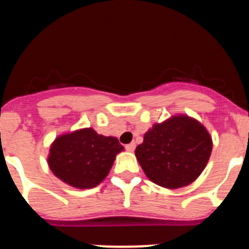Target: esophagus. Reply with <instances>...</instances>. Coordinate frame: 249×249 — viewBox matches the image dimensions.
Wrapping results in <instances>:
<instances>
[{"mask_svg": "<svg viewBox=\"0 0 249 249\" xmlns=\"http://www.w3.org/2000/svg\"><path fill=\"white\" fill-rule=\"evenodd\" d=\"M135 148H136L135 143H129V144H127V146H126V149L128 152H133V151H135Z\"/></svg>", "mask_w": 249, "mask_h": 249, "instance_id": "1", "label": "esophagus"}]
</instances>
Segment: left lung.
Wrapping results in <instances>:
<instances>
[{"instance_id":"1","label":"left lung","mask_w":249,"mask_h":249,"mask_svg":"<svg viewBox=\"0 0 249 249\" xmlns=\"http://www.w3.org/2000/svg\"><path fill=\"white\" fill-rule=\"evenodd\" d=\"M212 152V138L195 118L178 114L156 123L135 153L153 183L176 190L198 178Z\"/></svg>"}]
</instances>
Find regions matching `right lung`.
<instances>
[{
	"label": "right lung",
	"mask_w": 249,
	"mask_h": 249,
	"mask_svg": "<svg viewBox=\"0 0 249 249\" xmlns=\"http://www.w3.org/2000/svg\"><path fill=\"white\" fill-rule=\"evenodd\" d=\"M123 151L116 137L82 128L61 135L51 144L48 166L57 178L80 190L98 186L107 177L116 156Z\"/></svg>",
	"instance_id": "obj_1"
}]
</instances>
